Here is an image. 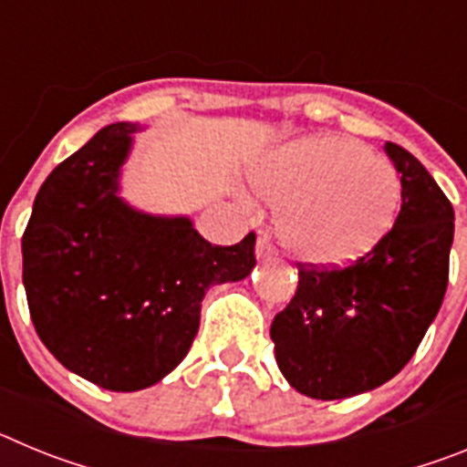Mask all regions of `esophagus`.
Listing matches in <instances>:
<instances>
[{
  "mask_svg": "<svg viewBox=\"0 0 467 467\" xmlns=\"http://www.w3.org/2000/svg\"><path fill=\"white\" fill-rule=\"evenodd\" d=\"M275 254V245L266 236L257 238V257L259 259H269Z\"/></svg>",
  "mask_w": 467,
  "mask_h": 467,
  "instance_id": "1",
  "label": "esophagus"
}]
</instances>
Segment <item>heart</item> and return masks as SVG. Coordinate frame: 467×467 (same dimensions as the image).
Here are the masks:
<instances>
[{
  "label": "heart",
  "mask_w": 467,
  "mask_h": 467,
  "mask_svg": "<svg viewBox=\"0 0 467 467\" xmlns=\"http://www.w3.org/2000/svg\"><path fill=\"white\" fill-rule=\"evenodd\" d=\"M253 182L280 208L287 250L316 266H341L374 250L393 229L402 198L395 168L348 138L290 144L264 161Z\"/></svg>",
  "instance_id": "obj_1"
}]
</instances>
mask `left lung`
I'll return each mask as SVG.
<instances>
[{
	"label": "left lung",
	"mask_w": 467,
	"mask_h": 467,
	"mask_svg": "<svg viewBox=\"0 0 467 467\" xmlns=\"http://www.w3.org/2000/svg\"><path fill=\"white\" fill-rule=\"evenodd\" d=\"M386 151L402 175L393 229L348 266L299 264L295 296L271 323L280 372L308 398H353L390 381L442 306L451 201L416 156L395 142Z\"/></svg>",
	"instance_id": "8db88e82"
}]
</instances>
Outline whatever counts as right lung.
Returning a JSON list of instances; mask_svg holds the SVG:
<instances>
[{"label":"right lung","instance_id":"add662e5","mask_svg":"<svg viewBox=\"0 0 467 467\" xmlns=\"http://www.w3.org/2000/svg\"><path fill=\"white\" fill-rule=\"evenodd\" d=\"M133 123L102 128L35 198L23 234L32 323L57 362L95 386L130 393L171 374L193 344L213 285L254 269L253 231L213 245L187 217L126 205L119 168Z\"/></svg>","mask_w":467,"mask_h":467}]
</instances>
